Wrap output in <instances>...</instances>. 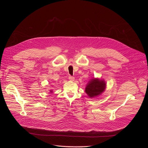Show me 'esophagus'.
I'll return each instance as SVG.
<instances>
[{
  "label": "esophagus",
  "mask_w": 148,
  "mask_h": 148,
  "mask_svg": "<svg viewBox=\"0 0 148 148\" xmlns=\"http://www.w3.org/2000/svg\"><path fill=\"white\" fill-rule=\"evenodd\" d=\"M69 80H70V81H74L75 78L73 77H72V76L69 75Z\"/></svg>",
  "instance_id": "34e87169"
}]
</instances>
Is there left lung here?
Wrapping results in <instances>:
<instances>
[{"label": "left lung", "instance_id": "8db88e82", "mask_svg": "<svg viewBox=\"0 0 148 148\" xmlns=\"http://www.w3.org/2000/svg\"><path fill=\"white\" fill-rule=\"evenodd\" d=\"M105 88L106 83L104 81L98 79H92L85 88V92L89 97H93L99 95L104 91Z\"/></svg>", "mask_w": 148, "mask_h": 148}]
</instances>
